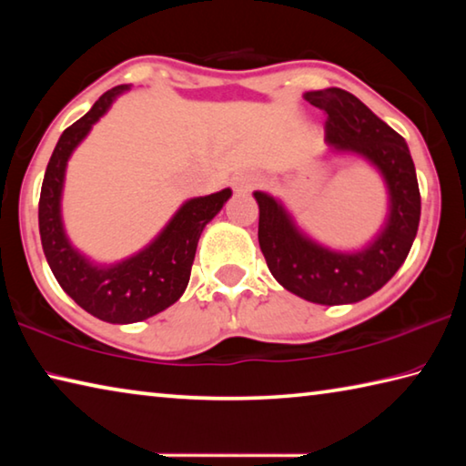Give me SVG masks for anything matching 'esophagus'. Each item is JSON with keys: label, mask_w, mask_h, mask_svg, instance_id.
Wrapping results in <instances>:
<instances>
[{"label": "esophagus", "mask_w": 466, "mask_h": 466, "mask_svg": "<svg viewBox=\"0 0 466 466\" xmlns=\"http://www.w3.org/2000/svg\"><path fill=\"white\" fill-rule=\"evenodd\" d=\"M258 185H261V178H258L257 175H240L232 180L234 191H238V193H248V191H252V188H257Z\"/></svg>", "instance_id": "esophagus-1"}]
</instances>
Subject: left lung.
Masks as SVG:
<instances>
[{"label":"left lung","instance_id":"1","mask_svg":"<svg viewBox=\"0 0 466 466\" xmlns=\"http://www.w3.org/2000/svg\"><path fill=\"white\" fill-rule=\"evenodd\" d=\"M304 98L325 110L330 147L364 156L382 172L389 222L364 250L335 252L299 234L281 203L257 191L258 244L273 278L291 294L325 306L353 304L380 289L405 263L420 228V185L405 139L360 98L341 88L312 90Z\"/></svg>","mask_w":466,"mask_h":466}]
</instances>
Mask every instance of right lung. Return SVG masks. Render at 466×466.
I'll list each match as a JSON object with an SVG mask.
<instances>
[{"instance_id": "obj_1", "label": "right lung", "mask_w": 466, "mask_h": 466, "mask_svg": "<svg viewBox=\"0 0 466 466\" xmlns=\"http://www.w3.org/2000/svg\"><path fill=\"white\" fill-rule=\"evenodd\" d=\"M127 88L129 86H116L105 92L80 121L63 131L46 164L38 199V230L55 279L86 312L115 325L146 320L167 310L183 296L191 278L197 242L203 228L232 195L230 188H224L219 193L187 201L162 234L127 261L110 267H96L86 261L63 232L59 205L63 177L76 146L106 113L116 94Z\"/></svg>"}]
</instances>
